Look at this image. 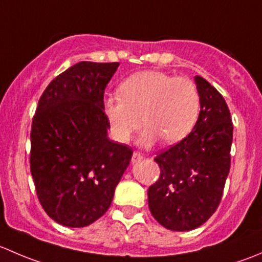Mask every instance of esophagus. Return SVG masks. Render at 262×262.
<instances>
[{"label":"esophagus","instance_id":"esophagus-1","mask_svg":"<svg viewBox=\"0 0 262 262\" xmlns=\"http://www.w3.org/2000/svg\"><path fill=\"white\" fill-rule=\"evenodd\" d=\"M142 158H143V155H142L141 152H138V150H136V152L133 153V156H132V162H138Z\"/></svg>","mask_w":262,"mask_h":262}]
</instances>
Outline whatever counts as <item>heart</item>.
Returning a JSON list of instances; mask_svg holds the SVG:
<instances>
[{
	"instance_id": "1",
	"label": "heart",
	"mask_w": 262,
	"mask_h": 262,
	"mask_svg": "<svg viewBox=\"0 0 262 262\" xmlns=\"http://www.w3.org/2000/svg\"><path fill=\"white\" fill-rule=\"evenodd\" d=\"M120 97L105 100L104 110L113 136L125 143L144 125L142 143L158 139L173 144L186 138L200 113L196 84L186 77L162 71H142L129 76L119 87Z\"/></svg>"
}]
</instances>
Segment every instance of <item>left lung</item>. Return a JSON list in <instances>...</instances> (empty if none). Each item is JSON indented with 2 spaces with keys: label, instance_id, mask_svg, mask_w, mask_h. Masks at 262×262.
Returning a JSON list of instances; mask_svg holds the SVG:
<instances>
[{
  "label": "left lung",
  "instance_id": "left-lung-1",
  "mask_svg": "<svg viewBox=\"0 0 262 262\" xmlns=\"http://www.w3.org/2000/svg\"><path fill=\"white\" fill-rule=\"evenodd\" d=\"M200 114L191 133L155 157L160 178L148 189L153 218L171 231L198 228L213 215L231 168L233 124L224 97L200 76Z\"/></svg>",
  "mask_w": 262,
  "mask_h": 262
}]
</instances>
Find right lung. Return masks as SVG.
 <instances>
[{"label":"right lung","instance_id":"obj_1","mask_svg":"<svg viewBox=\"0 0 262 262\" xmlns=\"http://www.w3.org/2000/svg\"><path fill=\"white\" fill-rule=\"evenodd\" d=\"M118 62H80L44 90L33 118L30 171L41 207L66 227L104 215L133 149L106 137L104 92Z\"/></svg>","mask_w":262,"mask_h":262}]
</instances>
